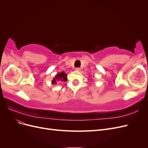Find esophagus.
Wrapping results in <instances>:
<instances>
[{
    "label": "esophagus",
    "instance_id": "1",
    "mask_svg": "<svg viewBox=\"0 0 148 148\" xmlns=\"http://www.w3.org/2000/svg\"><path fill=\"white\" fill-rule=\"evenodd\" d=\"M75 70H77V71H80V70H81V69H80V68H79V67H77V68L75 69Z\"/></svg>",
    "mask_w": 148,
    "mask_h": 148
}]
</instances>
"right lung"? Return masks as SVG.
Segmentation results:
<instances>
[{
    "label": "right lung",
    "mask_w": 148,
    "mask_h": 148,
    "mask_svg": "<svg viewBox=\"0 0 148 148\" xmlns=\"http://www.w3.org/2000/svg\"><path fill=\"white\" fill-rule=\"evenodd\" d=\"M67 80V78H66V74H65L64 71H62L61 73H57L55 78L53 79V80L52 81V83L53 84H56L57 82L59 81H61V82H66Z\"/></svg>",
    "instance_id": "1"
}]
</instances>
